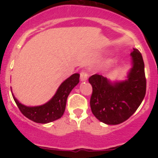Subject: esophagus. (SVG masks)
<instances>
[{"mask_svg": "<svg viewBox=\"0 0 158 158\" xmlns=\"http://www.w3.org/2000/svg\"><path fill=\"white\" fill-rule=\"evenodd\" d=\"M88 76H89L88 73L86 72L85 70H82L80 73L81 81H85L88 79Z\"/></svg>", "mask_w": 158, "mask_h": 158, "instance_id": "obj_1", "label": "esophagus"}]
</instances>
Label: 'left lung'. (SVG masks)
I'll list each match as a JSON object with an SVG mask.
<instances>
[{"label": "left lung", "instance_id": "obj_1", "mask_svg": "<svg viewBox=\"0 0 158 158\" xmlns=\"http://www.w3.org/2000/svg\"><path fill=\"white\" fill-rule=\"evenodd\" d=\"M131 56L133 66L126 81L112 83L99 74L89 78L93 87L90 107L100 122L108 125L122 123L136 111L144 99L146 79L143 58L135 48Z\"/></svg>", "mask_w": 158, "mask_h": 158}]
</instances>
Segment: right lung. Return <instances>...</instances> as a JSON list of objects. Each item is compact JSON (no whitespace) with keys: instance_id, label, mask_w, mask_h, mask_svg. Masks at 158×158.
<instances>
[{"instance_id":"add662e5","label":"right lung","mask_w":158,"mask_h":158,"mask_svg":"<svg viewBox=\"0 0 158 158\" xmlns=\"http://www.w3.org/2000/svg\"><path fill=\"white\" fill-rule=\"evenodd\" d=\"M79 73H74L67 78L57 90L51 100L45 104L27 107L20 104L12 94L14 100L24 116L38 123H48L60 118L64 114L67 97L72 89L79 83Z\"/></svg>"}]
</instances>
